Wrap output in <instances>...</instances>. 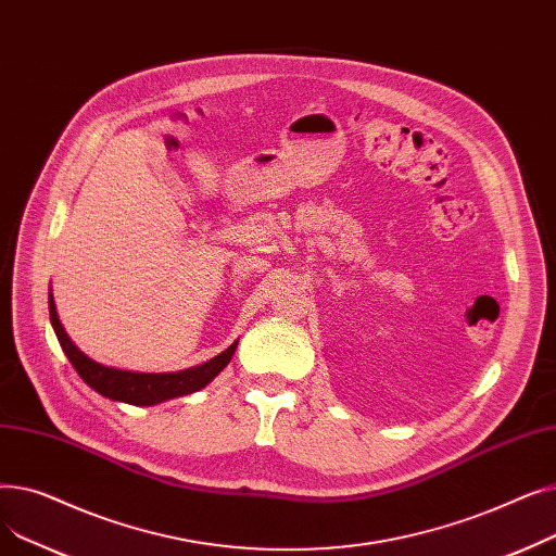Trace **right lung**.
Listing matches in <instances>:
<instances>
[{
  "instance_id": "obj_1",
  "label": "right lung",
  "mask_w": 556,
  "mask_h": 556,
  "mask_svg": "<svg viewBox=\"0 0 556 556\" xmlns=\"http://www.w3.org/2000/svg\"><path fill=\"white\" fill-rule=\"evenodd\" d=\"M49 317H51V327L58 336V342H61L65 356L70 358V363L74 365V369L78 371L83 381L99 394L112 401L130 403V405H153V403L182 396L204 388L229 363L239 344L237 340L233 344H229L223 354L193 369H185L178 374H137V371L103 367L92 358H87L65 333L61 319H58L51 295H49Z\"/></svg>"
}]
</instances>
